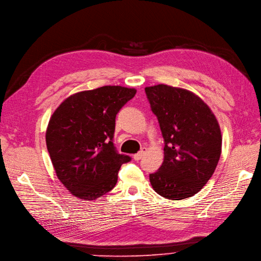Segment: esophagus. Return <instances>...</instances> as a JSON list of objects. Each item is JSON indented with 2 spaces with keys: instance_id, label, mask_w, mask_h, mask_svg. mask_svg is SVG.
<instances>
[{
  "instance_id": "obj_1",
  "label": "esophagus",
  "mask_w": 261,
  "mask_h": 261,
  "mask_svg": "<svg viewBox=\"0 0 261 261\" xmlns=\"http://www.w3.org/2000/svg\"><path fill=\"white\" fill-rule=\"evenodd\" d=\"M145 152H146V148H143L140 152H138V153H135L134 155H133V159L135 161H139V160H141V159L144 156V154H145Z\"/></svg>"
}]
</instances>
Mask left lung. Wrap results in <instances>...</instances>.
Wrapping results in <instances>:
<instances>
[{
  "label": "left lung",
  "instance_id": "1",
  "mask_svg": "<svg viewBox=\"0 0 261 261\" xmlns=\"http://www.w3.org/2000/svg\"><path fill=\"white\" fill-rule=\"evenodd\" d=\"M145 92L164 139L163 163L149 175L152 189L167 199L195 195L213 175L222 133L211 109L191 90L158 84Z\"/></svg>",
  "mask_w": 261,
  "mask_h": 261
}]
</instances>
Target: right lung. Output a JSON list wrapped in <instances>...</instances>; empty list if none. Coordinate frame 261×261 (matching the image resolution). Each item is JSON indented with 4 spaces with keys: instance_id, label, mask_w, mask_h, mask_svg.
<instances>
[{
    "instance_id": "obj_1",
    "label": "right lung",
    "mask_w": 261,
    "mask_h": 261,
    "mask_svg": "<svg viewBox=\"0 0 261 261\" xmlns=\"http://www.w3.org/2000/svg\"><path fill=\"white\" fill-rule=\"evenodd\" d=\"M137 89L107 85L66 98L52 114L46 143L56 176L70 193L94 200L115 187L130 156L113 145L115 118Z\"/></svg>"
}]
</instances>
